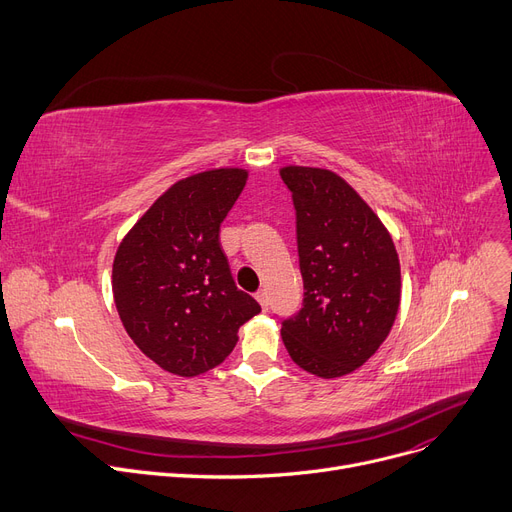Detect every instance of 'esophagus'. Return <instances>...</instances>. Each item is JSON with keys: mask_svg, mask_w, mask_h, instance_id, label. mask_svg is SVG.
I'll return each instance as SVG.
<instances>
[{"mask_svg": "<svg viewBox=\"0 0 512 512\" xmlns=\"http://www.w3.org/2000/svg\"><path fill=\"white\" fill-rule=\"evenodd\" d=\"M255 298H257V302L261 304V309L267 311V306H269V302H267V292H265V290H259V292L255 294Z\"/></svg>", "mask_w": 512, "mask_h": 512, "instance_id": "1", "label": "esophagus"}]
</instances>
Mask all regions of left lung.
Returning a JSON list of instances; mask_svg holds the SVG:
<instances>
[{
	"instance_id": "left-lung-1",
	"label": "left lung",
	"mask_w": 512,
	"mask_h": 512,
	"mask_svg": "<svg viewBox=\"0 0 512 512\" xmlns=\"http://www.w3.org/2000/svg\"><path fill=\"white\" fill-rule=\"evenodd\" d=\"M304 284L302 309L282 323L290 358L321 379L360 368L385 342L401 300L399 257L368 203L327 168L284 166Z\"/></svg>"
}]
</instances>
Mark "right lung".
Listing matches in <instances>:
<instances>
[{
	"label": "right lung",
	"mask_w": 512,
	"mask_h": 512,
	"mask_svg": "<svg viewBox=\"0 0 512 512\" xmlns=\"http://www.w3.org/2000/svg\"><path fill=\"white\" fill-rule=\"evenodd\" d=\"M245 168L177 181L135 222L113 261V296L127 335L179 377L216 368L238 327L261 313L238 290L220 247V224L247 185Z\"/></svg>",
	"instance_id": "obj_1"
}]
</instances>
